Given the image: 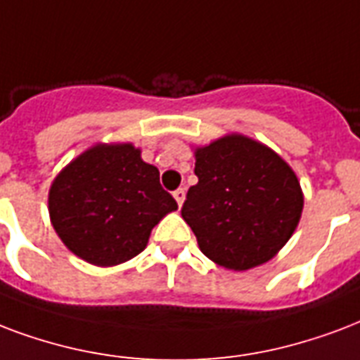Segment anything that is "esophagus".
I'll return each instance as SVG.
<instances>
[{"mask_svg":"<svg viewBox=\"0 0 360 360\" xmlns=\"http://www.w3.org/2000/svg\"><path fill=\"white\" fill-rule=\"evenodd\" d=\"M174 198H175V202H177V204H179V207H181V204H183V200H185V188H177V191H174Z\"/></svg>","mask_w":360,"mask_h":360,"instance_id":"1","label":"esophagus"}]
</instances>
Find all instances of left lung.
I'll list each match as a JSON object with an SVG mask.
<instances>
[{
	"label": "left lung",
	"instance_id": "1",
	"mask_svg": "<svg viewBox=\"0 0 360 360\" xmlns=\"http://www.w3.org/2000/svg\"><path fill=\"white\" fill-rule=\"evenodd\" d=\"M194 174L181 215L202 253L229 270L264 264L289 241L300 221V183L271 149L226 136L196 149Z\"/></svg>",
	"mask_w": 360,
	"mask_h": 360
}]
</instances>
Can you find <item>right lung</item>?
<instances>
[{
	"instance_id": "add662e5",
	"label": "right lung",
	"mask_w": 360,
	"mask_h": 360,
	"mask_svg": "<svg viewBox=\"0 0 360 360\" xmlns=\"http://www.w3.org/2000/svg\"><path fill=\"white\" fill-rule=\"evenodd\" d=\"M177 210L160 174L130 143L96 145L60 172L49 192L52 226L90 264L115 266L145 249L150 230Z\"/></svg>"
}]
</instances>
